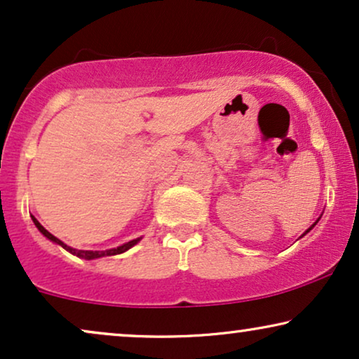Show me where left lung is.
I'll use <instances>...</instances> for the list:
<instances>
[{
    "label": "left lung",
    "mask_w": 359,
    "mask_h": 359,
    "mask_svg": "<svg viewBox=\"0 0 359 359\" xmlns=\"http://www.w3.org/2000/svg\"><path fill=\"white\" fill-rule=\"evenodd\" d=\"M317 222H318V220H317ZM317 222H316V224H317ZM316 224H313V225H312V227H311V229H309V230H312L313 227H316ZM309 230H307V232H309ZM307 232H306V233H307Z\"/></svg>",
    "instance_id": "8db88e82"
}]
</instances>
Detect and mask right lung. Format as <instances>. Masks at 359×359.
<instances>
[{
  "label": "right lung",
  "instance_id": "right-lung-1",
  "mask_svg": "<svg viewBox=\"0 0 359 359\" xmlns=\"http://www.w3.org/2000/svg\"><path fill=\"white\" fill-rule=\"evenodd\" d=\"M32 220H34V224H36V227L41 230L42 232V235H46V237L48 238V240H52V242H55V243H58V245H62L63 248L67 250V252H70L72 255H76V257H80V258H85V259H93V258H100V257H106V255H119V253H124V252H127V250L129 248H132L134 247V245L139 242L140 238H135V240H130V242H127V243H124V245H121V247H117V248H112V250H106V252H90V250H75V248H72V247H68V245H65L62 242V240H58L57 237H53V235L48 232V230H46L42 227L41 224H39V220L34 217L32 215Z\"/></svg>",
  "mask_w": 359,
  "mask_h": 359
}]
</instances>
